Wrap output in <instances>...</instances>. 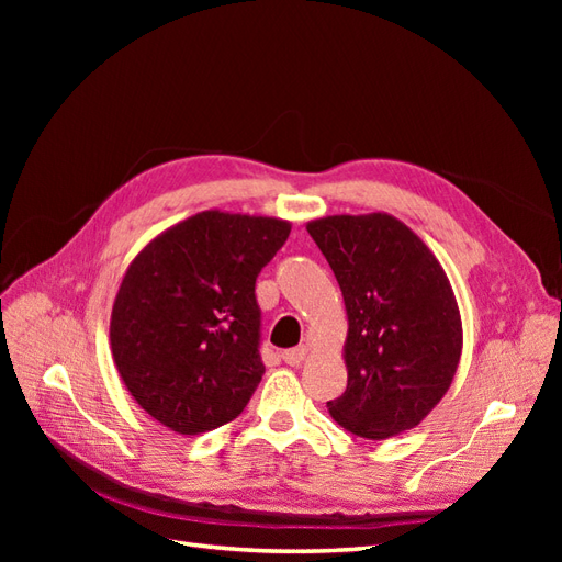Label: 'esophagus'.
Returning a JSON list of instances; mask_svg holds the SVG:
<instances>
[{"label":"esophagus","mask_w":562,"mask_h":562,"mask_svg":"<svg viewBox=\"0 0 562 562\" xmlns=\"http://www.w3.org/2000/svg\"><path fill=\"white\" fill-rule=\"evenodd\" d=\"M281 356H283V361H285L288 366H300L304 359H307V349H304V347L288 349V351H283Z\"/></svg>","instance_id":"34e87169"}]
</instances>
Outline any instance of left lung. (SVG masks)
Listing matches in <instances>:
<instances>
[{
  "mask_svg": "<svg viewBox=\"0 0 562 562\" xmlns=\"http://www.w3.org/2000/svg\"><path fill=\"white\" fill-rule=\"evenodd\" d=\"M347 307V391L328 403L368 440L415 429L448 394L462 356V316L446 269L389 213L307 223Z\"/></svg>",
  "mask_w": 562,
  "mask_h": 562,
  "instance_id": "1",
  "label": "left lung"
}]
</instances>
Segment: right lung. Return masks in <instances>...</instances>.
<instances>
[{"label": "right lung", "instance_id": "1", "mask_svg": "<svg viewBox=\"0 0 562 562\" xmlns=\"http://www.w3.org/2000/svg\"><path fill=\"white\" fill-rule=\"evenodd\" d=\"M291 234L281 217L201 211L128 265L110 318L128 394L182 436L244 413L262 380L255 279Z\"/></svg>", "mask_w": 562, "mask_h": 562}]
</instances>
